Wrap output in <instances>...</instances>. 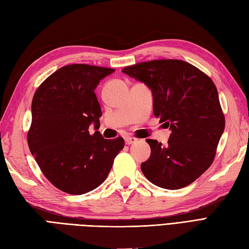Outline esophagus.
<instances>
[{"mask_svg":"<svg viewBox=\"0 0 249 249\" xmlns=\"http://www.w3.org/2000/svg\"><path fill=\"white\" fill-rule=\"evenodd\" d=\"M124 141H125L126 144H132V143H135L137 142V138L132 137V136H128V137H125Z\"/></svg>","mask_w":249,"mask_h":249,"instance_id":"obj_1","label":"esophagus"}]
</instances>
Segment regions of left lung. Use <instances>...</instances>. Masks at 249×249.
Listing matches in <instances>:
<instances>
[{
	"instance_id": "8db88e82",
	"label": "left lung",
	"mask_w": 249,
	"mask_h": 249,
	"mask_svg": "<svg viewBox=\"0 0 249 249\" xmlns=\"http://www.w3.org/2000/svg\"><path fill=\"white\" fill-rule=\"evenodd\" d=\"M123 71L151 89L155 117L172 132L166 145L145 141L151 155L141 166L143 175L165 189L190 185L213 162L225 129L213 81L192 64L174 59L141 62Z\"/></svg>"
}]
</instances>
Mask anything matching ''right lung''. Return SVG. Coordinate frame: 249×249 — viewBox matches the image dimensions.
I'll use <instances>...</instances> for the list:
<instances>
[{
  "label": "right lung",
  "instance_id": "right-lung-1",
  "mask_svg": "<svg viewBox=\"0 0 249 249\" xmlns=\"http://www.w3.org/2000/svg\"><path fill=\"white\" fill-rule=\"evenodd\" d=\"M115 70L70 64L41 83L32 102L27 133L30 152L44 177L59 190L83 195L107 178L114 159L124 147L123 137L106 139L98 129L101 107L95 89Z\"/></svg>",
  "mask_w": 249,
  "mask_h": 249
}]
</instances>
